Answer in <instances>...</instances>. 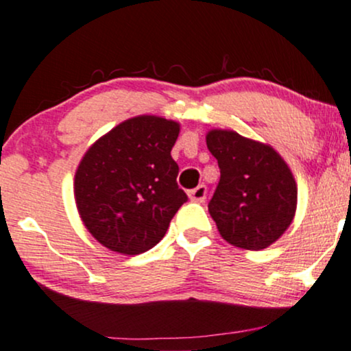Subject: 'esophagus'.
<instances>
[{"mask_svg":"<svg viewBox=\"0 0 351 351\" xmlns=\"http://www.w3.org/2000/svg\"><path fill=\"white\" fill-rule=\"evenodd\" d=\"M206 193H208V190H206L205 184H199V186L193 188V190H191L188 195H190L191 202L203 203V202H205V198H206Z\"/></svg>","mask_w":351,"mask_h":351,"instance_id":"1","label":"esophagus"}]
</instances>
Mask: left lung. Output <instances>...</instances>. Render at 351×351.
<instances>
[{
	"instance_id": "8db88e82",
	"label": "left lung",
	"mask_w": 351,
	"mask_h": 351,
	"mask_svg": "<svg viewBox=\"0 0 351 351\" xmlns=\"http://www.w3.org/2000/svg\"><path fill=\"white\" fill-rule=\"evenodd\" d=\"M206 145L219 168L208 203L219 234L238 248H267L295 217L296 184L290 168L273 148L234 132L213 130Z\"/></svg>"
}]
</instances>
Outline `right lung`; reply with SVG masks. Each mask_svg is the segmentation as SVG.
<instances>
[{"label": "right lung", "mask_w": 351, "mask_h": 351, "mask_svg": "<svg viewBox=\"0 0 351 351\" xmlns=\"http://www.w3.org/2000/svg\"><path fill=\"white\" fill-rule=\"evenodd\" d=\"M180 125L158 117L123 121L83 156L75 198L84 226L113 252L140 255L167 233L188 196L171 148Z\"/></svg>", "instance_id": "right-lung-1"}]
</instances>
